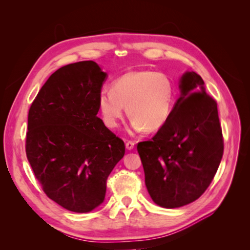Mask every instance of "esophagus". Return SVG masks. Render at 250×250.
I'll use <instances>...</instances> for the list:
<instances>
[{"mask_svg":"<svg viewBox=\"0 0 250 250\" xmlns=\"http://www.w3.org/2000/svg\"><path fill=\"white\" fill-rule=\"evenodd\" d=\"M125 146H126V149H128V150H131V149H133V148H134V143H133V142H131V141H128V142H126Z\"/></svg>","mask_w":250,"mask_h":250,"instance_id":"esophagus-1","label":"esophagus"}]
</instances>
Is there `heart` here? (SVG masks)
Segmentation results:
<instances>
[{
	"instance_id": "obj_1",
	"label": "heart",
	"mask_w": 250,
	"mask_h": 250,
	"mask_svg": "<svg viewBox=\"0 0 250 250\" xmlns=\"http://www.w3.org/2000/svg\"><path fill=\"white\" fill-rule=\"evenodd\" d=\"M173 101L174 87L166 75L138 70L117 78L111 90L103 89L98 97V108L111 129L120 125L126 107L133 131L154 132L167 123Z\"/></svg>"
}]
</instances>
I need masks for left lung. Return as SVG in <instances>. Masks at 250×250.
Listing matches in <instances>:
<instances>
[{
  "label": "left lung",
  "instance_id": "left-lung-1",
  "mask_svg": "<svg viewBox=\"0 0 250 250\" xmlns=\"http://www.w3.org/2000/svg\"><path fill=\"white\" fill-rule=\"evenodd\" d=\"M198 74L180 79L181 95L154 137L138 144L149 195L166 208L198 199L213 180L223 155L217 102Z\"/></svg>",
  "mask_w": 250,
  "mask_h": 250
}]
</instances>
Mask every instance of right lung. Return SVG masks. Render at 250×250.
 I'll use <instances>...</instances> for the list:
<instances>
[{
	"label": "right lung",
	"mask_w": 250,
	"mask_h": 250,
	"mask_svg": "<svg viewBox=\"0 0 250 250\" xmlns=\"http://www.w3.org/2000/svg\"><path fill=\"white\" fill-rule=\"evenodd\" d=\"M106 76L92 60L62 66L28 113L26 154L35 178L50 199L75 213L100 206L125 154L124 142L97 117Z\"/></svg>",
	"instance_id": "right-lung-1"
}]
</instances>
